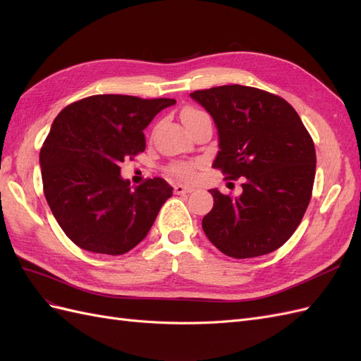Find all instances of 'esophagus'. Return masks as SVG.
Returning a JSON list of instances; mask_svg holds the SVG:
<instances>
[{
  "label": "esophagus",
  "mask_w": 361,
  "mask_h": 361,
  "mask_svg": "<svg viewBox=\"0 0 361 361\" xmlns=\"http://www.w3.org/2000/svg\"><path fill=\"white\" fill-rule=\"evenodd\" d=\"M193 190H195L193 185H185V184H177L176 188H173V192H176L177 195L190 193V192H193Z\"/></svg>",
  "instance_id": "obj_1"
}]
</instances>
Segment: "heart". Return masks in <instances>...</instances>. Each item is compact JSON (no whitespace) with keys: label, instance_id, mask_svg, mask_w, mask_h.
<instances>
[{"label":"heart","instance_id":"obj_1","mask_svg":"<svg viewBox=\"0 0 361 361\" xmlns=\"http://www.w3.org/2000/svg\"><path fill=\"white\" fill-rule=\"evenodd\" d=\"M180 117H181V121L184 123V126L188 127V129H190L195 123L208 117V115L201 109H196V108L190 106V108H184L181 111ZM196 166H197V164H195V161H177V164H173L171 166V171H172V173H176V176H178L181 178H192L195 176Z\"/></svg>","mask_w":361,"mask_h":361}]
</instances>
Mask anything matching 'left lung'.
Segmentation results:
<instances>
[{"mask_svg": "<svg viewBox=\"0 0 361 361\" xmlns=\"http://www.w3.org/2000/svg\"><path fill=\"white\" fill-rule=\"evenodd\" d=\"M190 97L212 115L219 132L213 168L243 178L238 197L212 189L202 229L228 257L267 255L294 234L312 197L317 154L312 136L290 104L244 85L197 90Z\"/></svg>", "mask_w": 361, "mask_h": 361, "instance_id": "obj_1", "label": "left lung"}]
</instances>
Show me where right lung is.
<instances>
[{
	"mask_svg": "<svg viewBox=\"0 0 361 361\" xmlns=\"http://www.w3.org/2000/svg\"><path fill=\"white\" fill-rule=\"evenodd\" d=\"M173 99L97 94L66 106L40 149L43 192L64 234L80 249L123 255L141 243L172 196L164 178L135 190L120 164L145 149L144 129Z\"/></svg>",
	"mask_w": 361,
	"mask_h": 361,
	"instance_id": "obj_1",
	"label": "right lung"
}]
</instances>
